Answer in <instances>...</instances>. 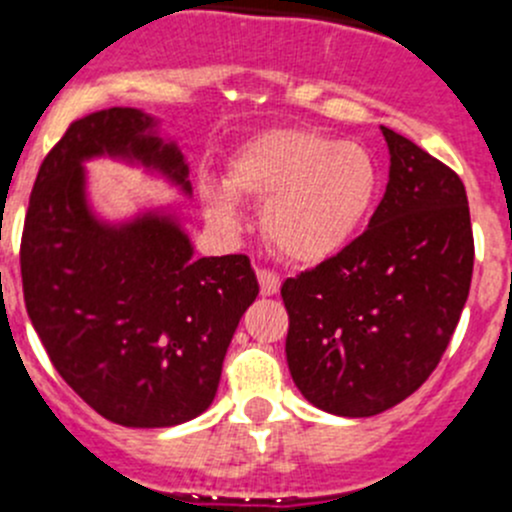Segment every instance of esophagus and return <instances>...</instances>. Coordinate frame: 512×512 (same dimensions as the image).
<instances>
[{"label":"esophagus","instance_id":"34e87169","mask_svg":"<svg viewBox=\"0 0 512 512\" xmlns=\"http://www.w3.org/2000/svg\"><path fill=\"white\" fill-rule=\"evenodd\" d=\"M257 282H260V292L265 297L277 295V292H280V275H275V272L260 270L257 272Z\"/></svg>","mask_w":512,"mask_h":512}]
</instances>
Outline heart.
<instances>
[{"label":"heart","instance_id":"obj_1","mask_svg":"<svg viewBox=\"0 0 512 512\" xmlns=\"http://www.w3.org/2000/svg\"><path fill=\"white\" fill-rule=\"evenodd\" d=\"M380 192L365 147L300 127H277L247 140L227 165L225 187H207L205 210L237 227V200L265 205L262 230L285 260L320 265L357 237Z\"/></svg>","mask_w":512,"mask_h":512}]
</instances>
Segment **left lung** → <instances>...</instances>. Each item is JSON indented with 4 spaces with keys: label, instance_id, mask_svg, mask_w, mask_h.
Masks as SVG:
<instances>
[{
    "label": "left lung",
    "instance_id": "obj_1",
    "mask_svg": "<svg viewBox=\"0 0 512 512\" xmlns=\"http://www.w3.org/2000/svg\"><path fill=\"white\" fill-rule=\"evenodd\" d=\"M380 130L390 177L367 230L282 285L292 380L307 403L340 418L382 413L428 380L473 277L460 177L408 137Z\"/></svg>",
    "mask_w": 512,
    "mask_h": 512
}]
</instances>
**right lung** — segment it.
Instances as JSON below:
<instances>
[{
    "instance_id": "obj_1",
    "label": "right lung",
    "mask_w": 512,
    "mask_h": 512,
    "mask_svg": "<svg viewBox=\"0 0 512 512\" xmlns=\"http://www.w3.org/2000/svg\"><path fill=\"white\" fill-rule=\"evenodd\" d=\"M109 157L192 195L160 119L112 107L69 124L44 157L22 235L29 320L69 388L124 428H172L212 405L240 317L260 285L245 255L195 257L172 207L104 220L84 162Z\"/></svg>"
}]
</instances>
